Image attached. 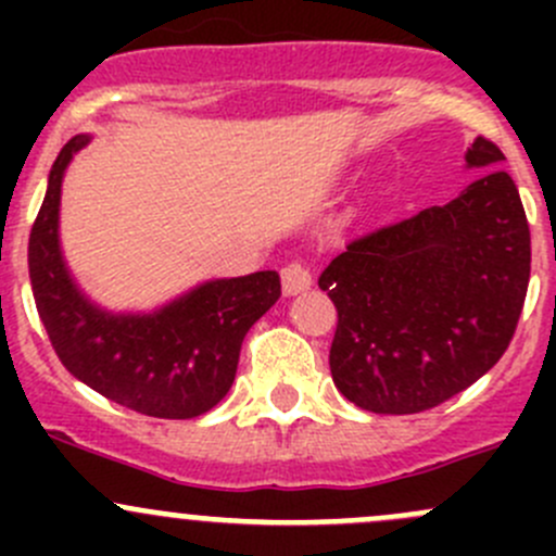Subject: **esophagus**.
Returning <instances> with one entry per match:
<instances>
[{
  "label": "esophagus",
  "instance_id": "obj_1",
  "mask_svg": "<svg viewBox=\"0 0 556 556\" xmlns=\"http://www.w3.org/2000/svg\"><path fill=\"white\" fill-rule=\"evenodd\" d=\"M312 285V271L306 268V263L290 261L288 266L282 268V290L285 295H295L301 290H306Z\"/></svg>",
  "mask_w": 556,
  "mask_h": 556
}]
</instances>
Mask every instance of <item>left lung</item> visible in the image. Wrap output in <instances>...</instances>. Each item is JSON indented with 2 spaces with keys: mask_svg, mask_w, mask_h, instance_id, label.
I'll return each instance as SVG.
<instances>
[{
  "mask_svg": "<svg viewBox=\"0 0 556 556\" xmlns=\"http://www.w3.org/2000/svg\"><path fill=\"white\" fill-rule=\"evenodd\" d=\"M481 174L444 206L355 237L319 274L339 312L330 374L374 414H417L484 377L508 350L530 282V226L506 155L479 137Z\"/></svg>",
  "mask_w": 556,
  "mask_h": 556,
  "instance_id": "left-lung-1",
  "label": "left lung"
}]
</instances>
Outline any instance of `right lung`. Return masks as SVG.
<instances>
[{
    "label": "right lung",
    "instance_id": "add662e5",
    "mask_svg": "<svg viewBox=\"0 0 556 556\" xmlns=\"http://www.w3.org/2000/svg\"><path fill=\"white\" fill-rule=\"evenodd\" d=\"M86 142L75 137L61 148L31 226L29 277L39 319L66 371L104 397L148 417H199L231 390L247 330L282 295L279 274L206 282L148 317L88 304L59 250L61 179Z\"/></svg>",
    "mask_w": 556,
    "mask_h": 556
}]
</instances>
